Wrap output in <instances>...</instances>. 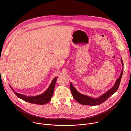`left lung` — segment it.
<instances>
[{
  "label": "left lung",
  "instance_id": "left-lung-1",
  "mask_svg": "<svg viewBox=\"0 0 131 131\" xmlns=\"http://www.w3.org/2000/svg\"><path fill=\"white\" fill-rule=\"evenodd\" d=\"M121 63H122V64L123 69L124 65L122 61V59H121ZM123 69L122 70L120 76L116 80L114 86H113L112 88L111 89H110L108 91H107L106 93H105L102 95L100 96L98 98H93L89 96L81 94L76 90V89L73 86L72 83H71L70 84V88H71V92L74 99L77 102H78L81 104H82V105H91V106L100 105V104L103 103V102H105L111 95H112L113 94H114L117 91L120 84L122 76V75H123Z\"/></svg>",
  "mask_w": 131,
  "mask_h": 131
}]
</instances>
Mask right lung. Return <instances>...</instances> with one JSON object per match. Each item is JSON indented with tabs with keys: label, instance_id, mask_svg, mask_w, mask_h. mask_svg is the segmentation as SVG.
I'll return each instance as SVG.
<instances>
[{
	"label": "right lung",
	"instance_id": "obj_1",
	"mask_svg": "<svg viewBox=\"0 0 131 131\" xmlns=\"http://www.w3.org/2000/svg\"><path fill=\"white\" fill-rule=\"evenodd\" d=\"M57 77H55L51 82L47 90L43 93L36 96H28L25 95L21 94H19L16 92L12 88V86L9 84L11 89L13 91L15 94L17 96L18 98L23 100L25 102H27L30 103L39 104V105H43L46 103H48L51 100L52 96L53 95L54 92V89L57 81Z\"/></svg>",
	"mask_w": 131,
	"mask_h": 131
}]
</instances>
